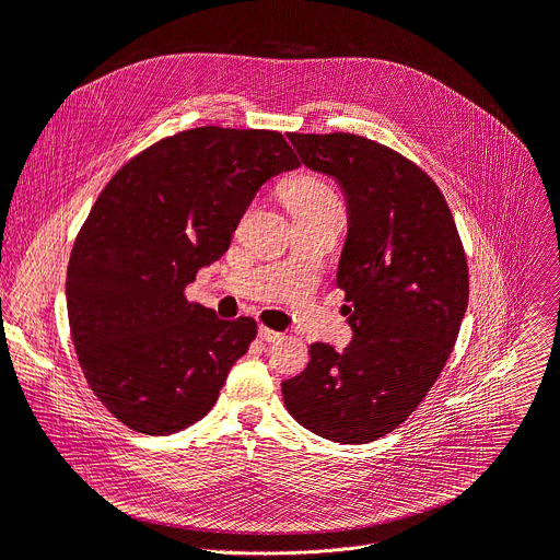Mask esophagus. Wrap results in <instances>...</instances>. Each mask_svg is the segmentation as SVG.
I'll return each instance as SVG.
<instances>
[{"instance_id": "esophagus-1", "label": "esophagus", "mask_w": 560, "mask_h": 560, "mask_svg": "<svg viewBox=\"0 0 560 560\" xmlns=\"http://www.w3.org/2000/svg\"><path fill=\"white\" fill-rule=\"evenodd\" d=\"M258 336H260V340H265V343H277V340L283 338L279 331H272V329H267V327H260Z\"/></svg>"}]
</instances>
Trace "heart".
<instances>
[{
  "mask_svg": "<svg viewBox=\"0 0 560 560\" xmlns=\"http://www.w3.org/2000/svg\"><path fill=\"white\" fill-rule=\"evenodd\" d=\"M281 197L288 203L290 212H293V217L325 212V210H340L336 191L325 180L308 174L288 178L281 185Z\"/></svg>",
  "mask_w": 560,
  "mask_h": 560,
  "instance_id": "1",
  "label": "heart"
}]
</instances>
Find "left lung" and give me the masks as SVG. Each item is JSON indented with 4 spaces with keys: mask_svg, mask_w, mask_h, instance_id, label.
Wrapping results in <instances>:
<instances>
[{
    "mask_svg": "<svg viewBox=\"0 0 560 560\" xmlns=\"http://www.w3.org/2000/svg\"><path fill=\"white\" fill-rule=\"evenodd\" d=\"M302 164L346 199L336 283L346 290L348 348L313 343L308 366L281 382L306 430L363 444L400 425L430 392L469 304V270L453 214L428 174L366 137L288 135Z\"/></svg>",
    "mask_w": 560,
    "mask_h": 560,
    "instance_id": "8db88e82",
    "label": "left lung"
}]
</instances>
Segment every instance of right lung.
Here are the masks:
<instances>
[{
    "label": "right lung",
    "instance_id": "right-lung-1",
    "mask_svg": "<svg viewBox=\"0 0 560 560\" xmlns=\"http://www.w3.org/2000/svg\"><path fill=\"white\" fill-rule=\"evenodd\" d=\"M300 160L279 132L194 128L158 141L107 183L72 247L66 304L93 394L143 434L203 419L256 338L187 300L258 189Z\"/></svg>",
    "mask_w": 560,
    "mask_h": 560
}]
</instances>
